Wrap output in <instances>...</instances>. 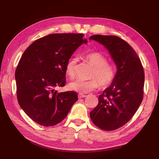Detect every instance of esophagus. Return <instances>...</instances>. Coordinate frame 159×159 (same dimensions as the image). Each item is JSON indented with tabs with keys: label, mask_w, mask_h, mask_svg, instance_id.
Instances as JSON below:
<instances>
[{
	"label": "esophagus",
	"mask_w": 159,
	"mask_h": 159,
	"mask_svg": "<svg viewBox=\"0 0 159 159\" xmlns=\"http://www.w3.org/2000/svg\"><path fill=\"white\" fill-rule=\"evenodd\" d=\"M86 97L85 95H84V94H81V93H79L78 94V98L80 99V98H85Z\"/></svg>",
	"instance_id": "esophagus-1"
}]
</instances>
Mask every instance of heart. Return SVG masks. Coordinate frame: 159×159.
I'll return each mask as SVG.
<instances>
[{
	"mask_svg": "<svg viewBox=\"0 0 159 159\" xmlns=\"http://www.w3.org/2000/svg\"><path fill=\"white\" fill-rule=\"evenodd\" d=\"M86 61L93 66L88 80L76 79L70 84V88L80 93H87L98 89L99 85L103 88L111 84L116 76L115 66L108 63L106 57L99 52H90L85 56ZM78 58L71 57L67 62L66 73L70 78H74L76 74Z\"/></svg>",
	"mask_w": 159,
	"mask_h": 159,
	"instance_id": "heart-1",
	"label": "heart"
}]
</instances>
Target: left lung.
<instances>
[{
    "label": "left lung",
    "mask_w": 159,
    "mask_h": 159,
    "mask_svg": "<svg viewBox=\"0 0 159 159\" xmlns=\"http://www.w3.org/2000/svg\"><path fill=\"white\" fill-rule=\"evenodd\" d=\"M94 40L109 52L117 67L113 82L99 95V103L90 112L91 121L105 131L125 125L136 113L143 99L145 73L136 52L116 36L93 35Z\"/></svg>",
    "instance_id": "8db88e82"
}]
</instances>
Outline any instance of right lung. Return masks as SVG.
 I'll return each instance as SVG.
<instances>
[{"instance_id":"obj_1","label":"right lung","mask_w":159,"mask_h":159,"mask_svg":"<svg viewBox=\"0 0 159 159\" xmlns=\"http://www.w3.org/2000/svg\"><path fill=\"white\" fill-rule=\"evenodd\" d=\"M83 34H52L36 40L23 53L15 71L18 102L34 121L44 127L62 121L78 101L66 84V66L83 43Z\"/></svg>"}]
</instances>
